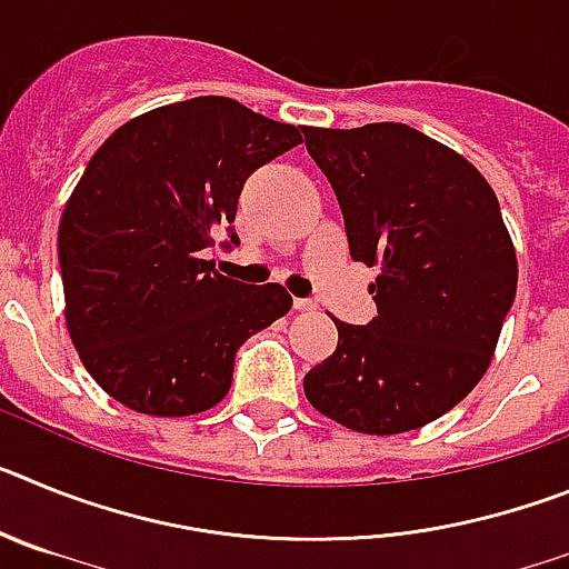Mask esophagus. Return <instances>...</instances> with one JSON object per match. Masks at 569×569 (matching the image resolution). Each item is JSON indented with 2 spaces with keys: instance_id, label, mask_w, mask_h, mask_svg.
<instances>
[{
  "instance_id": "esophagus-1",
  "label": "esophagus",
  "mask_w": 569,
  "mask_h": 569,
  "mask_svg": "<svg viewBox=\"0 0 569 569\" xmlns=\"http://www.w3.org/2000/svg\"><path fill=\"white\" fill-rule=\"evenodd\" d=\"M293 308L296 310H316V301L313 299H293Z\"/></svg>"
}]
</instances>
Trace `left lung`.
Listing matches in <instances>:
<instances>
[{
	"mask_svg": "<svg viewBox=\"0 0 569 569\" xmlns=\"http://www.w3.org/2000/svg\"><path fill=\"white\" fill-rule=\"evenodd\" d=\"M305 144L339 199L350 256L381 268L373 321L333 319L339 345L305 376V396L356 433L430 425L479 385L516 299L499 199L465 156L399 122L308 128Z\"/></svg>",
	"mask_w": 569,
	"mask_h": 569,
	"instance_id": "8db88e82",
	"label": "left lung"
}]
</instances>
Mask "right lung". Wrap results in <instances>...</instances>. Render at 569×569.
<instances>
[{"label":"right lung","instance_id":"right-lung-1","mask_svg":"<svg viewBox=\"0 0 569 569\" xmlns=\"http://www.w3.org/2000/svg\"><path fill=\"white\" fill-rule=\"evenodd\" d=\"M305 130L228 97L136 116L93 153L59 222L64 319L88 373L136 413L193 416L228 396L236 350L288 313L281 284L216 273V230Z\"/></svg>","mask_w":569,"mask_h":569}]
</instances>
